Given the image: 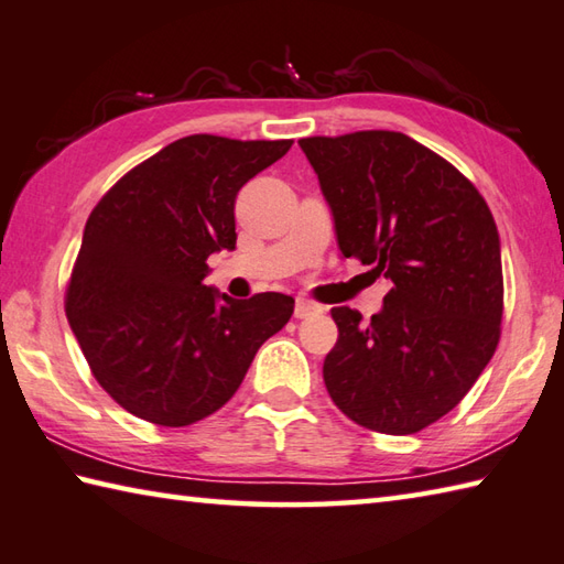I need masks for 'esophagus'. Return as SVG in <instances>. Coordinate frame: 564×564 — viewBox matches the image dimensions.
Returning <instances> with one entry per match:
<instances>
[{
    "instance_id": "34e87169",
    "label": "esophagus",
    "mask_w": 564,
    "mask_h": 564,
    "mask_svg": "<svg viewBox=\"0 0 564 564\" xmlns=\"http://www.w3.org/2000/svg\"><path fill=\"white\" fill-rule=\"evenodd\" d=\"M295 317H311V315H317L323 313V305H317L308 299H295Z\"/></svg>"
}]
</instances>
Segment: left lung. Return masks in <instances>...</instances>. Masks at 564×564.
I'll use <instances>...</instances> for the list:
<instances>
[{
	"instance_id": "obj_1",
	"label": "left lung",
	"mask_w": 564,
	"mask_h": 564,
	"mask_svg": "<svg viewBox=\"0 0 564 564\" xmlns=\"http://www.w3.org/2000/svg\"><path fill=\"white\" fill-rule=\"evenodd\" d=\"M337 247L384 275L372 321L333 308L327 394L355 424L414 434L452 412L490 362L503 317L500 239L486 199L404 132L303 138Z\"/></svg>"
}]
</instances>
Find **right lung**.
<instances>
[{"label": "right lung", "instance_id": "1", "mask_svg": "<svg viewBox=\"0 0 564 564\" xmlns=\"http://www.w3.org/2000/svg\"><path fill=\"white\" fill-rule=\"evenodd\" d=\"M291 140L189 135L130 170L90 212L66 315L100 387L145 422L187 426L237 392L293 299L237 301L204 285L207 259L237 249L239 189Z\"/></svg>", "mask_w": 564, "mask_h": 564}]
</instances>
